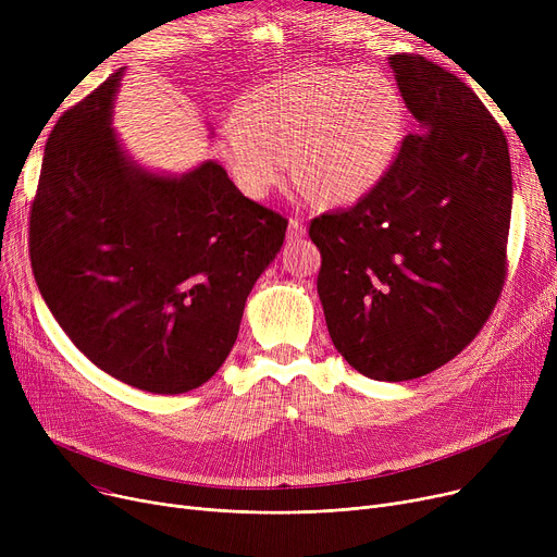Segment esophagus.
<instances>
[{
  "instance_id": "obj_1",
  "label": "esophagus",
  "mask_w": 557,
  "mask_h": 557,
  "mask_svg": "<svg viewBox=\"0 0 557 557\" xmlns=\"http://www.w3.org/2000/svg\"><path fill=\"white\" fill-rule=\"evenodd\" d=\"M307 234V225H305V221L300 219V216H290L288 219V234L286 237L290 239V242H298V239H302Z\"/></svg>"
}]
</instances>
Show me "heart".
<instances>
[{"mask_svg":"<svg viewBox=\"0 0 557 557\" xmlns=\"http://www.w3.org/2000/svg\"><path fill=\"white\" fill-rule=\"evenodd\" d=\"M404 110L374 70L309 65L280 74L244 99L216 131V153L250 198H267L290 173L325 202H355L391 169Z\"/></svg>","mask_w":557,"mask_h":557,"instance_id":"b5f03b06","label":"heart"}]
</instances>
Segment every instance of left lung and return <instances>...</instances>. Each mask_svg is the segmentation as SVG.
Segmentation results:
<instances>
[{
	"label": "left lung",
	"instance_id": "left-lung-1",
	"mask_svg": "<svg viewBox=\"0 0 557 557\" xmlns=\"http://www.w3.org/2000/svg\"><path fill=\"white\" fill-rule=\"evenodd\" d=\"M391 67L420 133L355 208L311 219L309 237L341 357L376 382H408L458 357L502 298L512 169L470 85L420 53Z\"/></svg>",
	"mask_w": 557,
	"mask_h": 557
}]
</instances>
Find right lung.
<instances>
[{"instance_id": "1", "label": "right lung", "mask_w": 557, "mask_h": 557, "mask_svg": "<svg viewBox=\"0 0 557 557\" xmlns=\"http://www.w3.org/2000/svg\"><path fill=\"white\" fill-rule=\"evenodd\" d=\"M120 76L51 128L28 255L49 311L87 359L133 388L181 395L227 359L288 221L216 162L183 178L133 166L110 128Z\"/></svg>"}]
</instances>
